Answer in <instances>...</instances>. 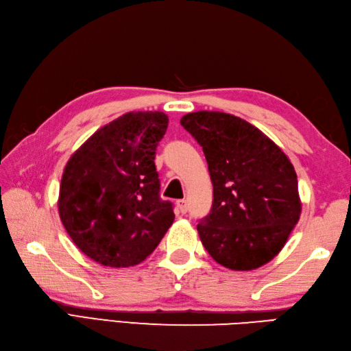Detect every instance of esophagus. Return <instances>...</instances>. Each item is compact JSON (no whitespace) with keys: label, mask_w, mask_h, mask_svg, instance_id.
I'll use <instances>...</instances> for the list:
<instances>
[{"label":"esophagus","mask_w":351,"mask_h":351,"mask_svg":"<svg viewBox=\"0 0 351 351\" xmlns=\"http://www.w3.org/2000/svg\"><path fill=\"white\" fill-rule=\"evenodd\" d=\"M176 208L181 215H185V213H187V201H185V199H180V201L176 202Z\"/></svg>","instance_id":"1"}]
</instances>
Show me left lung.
Wrapping results in <instances>:
<instances>
[{
	"instance_id": "left-lung-1",
	"label": "left lung",
	"mask_w": 351,
	"mask_h": 351,
	"mask_svg": "<svg viewBox=\"0 0 351 351\" xmlns=\"http://www.w3.org/2000/svg\"><path fill=\"white\" fill-rule=\"evenodd\" d=\"M201 144L213 184L210 215L197 232L210 256L232 271H252L283 250L300 221L297 173L269 136L240 117L197 111L181 119Z\"/></svg>"
}]
</instances>
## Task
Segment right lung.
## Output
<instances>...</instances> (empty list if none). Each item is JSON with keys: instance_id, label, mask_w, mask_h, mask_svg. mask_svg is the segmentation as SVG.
<instances>
[{"instance_id": "obj_1", "label": "right lung", "mask_w": 351, "mask_h": 351, "mask_svg": "<svg viewBox=\"0 0 351 351\" xmlns=\"http://www.w3.org/2000/svg\"><path fill=\"white\" fill-rule=\"evenodd\" d=\"M160 111L126 112L101 126L70 156L58 210L75 246L103 266L146 260L175 221L161 201L155 150L167 130Z\"/></svg>"}]
</instances>
